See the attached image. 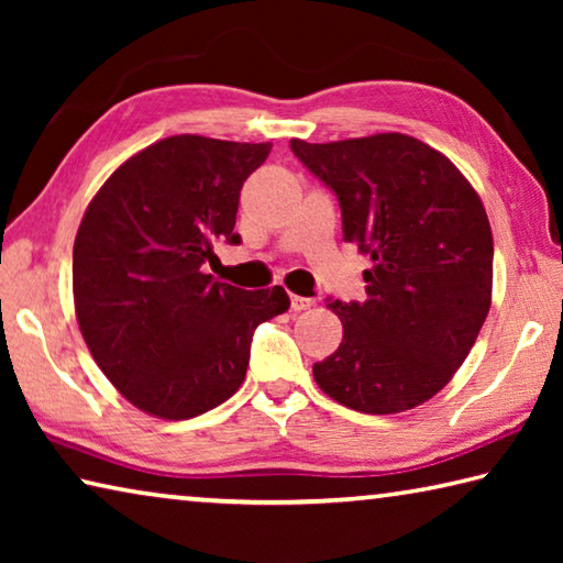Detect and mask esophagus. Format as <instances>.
Instances as JSON below:
<instances>
[{"label":"esophagus","mask_w":563,"mask_h":563,"mask_svg":"<svg viewBox=\"0 0 563 563\" xmlns=\"http://www.w3.org/2000/svg\"><path fill=\"white\" fill-rule=\"evenodd\" d=\"M312 302L310 298H302V295H290V310H295V312H300V310H308V308H312Z\"/></svg>","instance_id":"esophagus-1"}]
</instances>
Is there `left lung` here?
<instances>
[{"label": "left lung", "mask_w": 563, "mask_h": 563, "mask_svg": "<svg viewBox=\"0 0 563 563\" xmlns=\"http://www.w3.org/2000/svg\"><path fill=\"white\" fill-rule=\"evenodd\" d=\"M292 154L338 196L342 241L367 253V298L330 300L340 347L312 365L335 402L395 415L427 402L470 355L492 305L484 206L450 158L405 133L308 144Z\"/></svg>", "instance_id": "obj_1"}]
</instances>
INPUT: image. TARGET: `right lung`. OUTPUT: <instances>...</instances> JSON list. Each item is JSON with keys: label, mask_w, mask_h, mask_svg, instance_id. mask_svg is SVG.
Segmentation results:
<instances>
[{"label": "right lung", "mask_w": 563, "mask_h": 563, "mask_svg": "<svg viewBox=\"0 0 563 563\" xmlns=\"http://www.w3.org/2000/svg\"><path fill=\"white\" fill-rule=\"evenodd\" d=\"M271 144L180 133L113 170L74 241L81 335L111 385L164 419H190L245 379L253 332L290 308L280 285L243 290L203 273L235 228L245 178Z\"/></svg>", "instance_id": "obj_1"}]
</instances>
